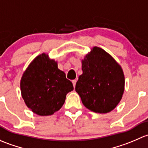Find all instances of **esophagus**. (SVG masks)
Segmentation results:
<instances>
[{"label":"esophagus","mask_w":148,"mask_h":148,"mask_svg":"<svg viewBox=\"0 0 148 148\" xmlns=\"http://www.w3.org/2000/svg\"><path fill=\"white\" fill-rule=\"evenodd\" d=\"M76 82H77V80H73L72 81V83H73V87L75 88V85H76Z\"/></svg>","instance_id":"34e87169"}]
</instances>
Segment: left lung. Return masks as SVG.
Segmentation results:
<instances>
[{"instance_id": "1", "label": "left lung", "mask_w": 148, "mask_h": 148, "mask_svg": "<svg viewBox=\"0 0 148 148\" xmlns=\"http://www.w3.org/2000/svg\"><path fill=\"white\" fill-rule=\"evenodd\" d=\"M82 71L75 91L83 104L97 113L112 111L124 92L125 77L120 65L107 52L94 47L82 61Z\"/></svg>"}]
</instances>
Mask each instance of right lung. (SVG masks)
Returning a JSON list of instances; mask_svg holds the SVG:
<instances>
[{
    "mask_svg": "<svg viewBox=\"0 0 148 148\" xmlns=\"http://www.w3.org/2000/svg\"><path fill=\"white\" fill-rule=\"evenodd\" d=\"M21 90L26 106L34 113L44 116L53 115L62 108L73 85L58 68L57 63L42 53L24 72Z\"/></svg>",
    "mask_w": 148,
    "mask_h": 148,
    "instance_id": "obj_1",
    "label": "right lung"
}]
</instances>
